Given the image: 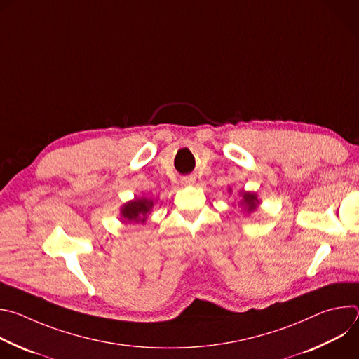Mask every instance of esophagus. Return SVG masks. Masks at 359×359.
<instances>
[{
  "instance_id": "obj_1",
  "label": "esophagus",
  "mask_w": 359,
  "mask_h": 359,
  "mask_svg": "<svg viewBox=\"0 0 359 359\" xmlns=\"http://www.w3.org/2000/svg\"><path fill=\"white\" fill-rule=\"evenodd\" d=\"M182 184L183 186H191V184H194V177L193 176H189V177H182Z\"/></svg>"
}]
</instances>
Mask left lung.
Instances as JSON below:
<instances>
[{"mask_svg": "<svg viewBox=\"0 0 359 359\" xmlns=\"http://www.w3.org/2000/svg\"><path fill=\"white\" fill-rule=\"evenodd\" d=\"M231 187H229V193L231 194ZM240 200L237 201L238 206H241V209L244 210L245 215L252 213L254 210H257V208L260 206V198L257 196V193L254 191H245V190H240L238 191Z\"/></svg>", "mask_w": 359, "mask_h": 359, "instance_id": "8db88e82", "label": "left lung"}]
</instances>
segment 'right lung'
Returning <instances> with one entry per match:
<instances>
[{
	"instance_id": "right-lung-1",
	"label": "right lung",
	"mask_w": 359,
	"mask_h": 359,
	"mask_svg": "<svg viewBox=\"0 0 359 359\" xmlns=\"http://www.w3.org/2000/svg\"><path fill=\"white\" fill-rule=\"evenodd\" d=\"M155 201L149 197H135L122 204L121 208V222L122 223H140L144 224L147 216L151 213Z\"/></svg>"
}]
</instances>
